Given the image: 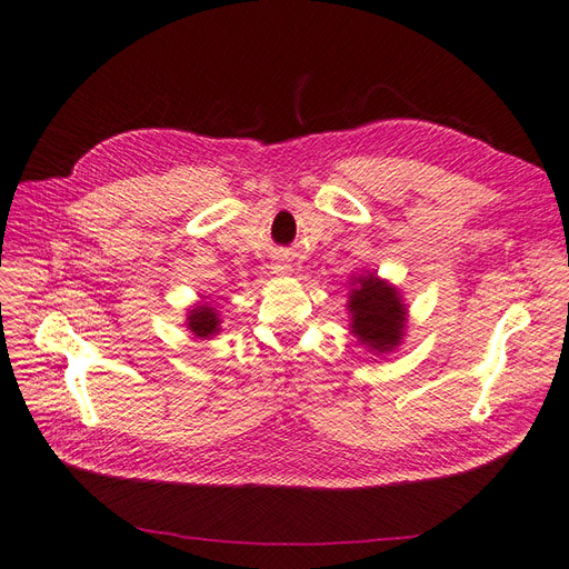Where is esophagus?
Returning <instances> with one entry per match:
<instances>
[{"instance_id": "34e87169", "label": "esophagus", "mask_w": 569, "mask_h": 569, "mask_svg": "<svg viewBox=\"0 0 569 569\" xmlns=\"http://www.w3.org/2000/svg\"><path fill=\"white\" fill-rule=\"evenodd\" d=\"M284 268H287V266H284ZM284 268H282V270H284Z\"/></svg>"}]
</instances>
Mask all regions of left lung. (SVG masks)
Instances as JSON below:
<instances>
[{"label": "left lung", "instance_id": "1", "mask_svg": "<svg viewBox=\"0 0 569 569\" xmlns=\"http://www.w3.org/2000/svg\"><path fill=\"white\" fill-rule=\"evenodd\" d=\"M350 284L348 312L352 335L379 356L400 346L407 325V306L400 299V291L375 272H362Z\"/></svg>", "mask_w": 569, "mask_h": 569}]
</instances>
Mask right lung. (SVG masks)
<instances>
[{"mask_svg":"<svg viewBox=\"0 0 569 569\" xmlns=\"http://www.w3.org/2000/svg\"><path fill=\"white\" fill-rule=\"evenodd\" d=\"M186 325L194 335V339H211L213 335H219V329H221V320H219L217 308H211L207 303L194 306L188 312Z\"/></svg>","mask_w":569,"mask_h":569,"instance_id":"obj_1","label":"right lung"}]
</instances>
